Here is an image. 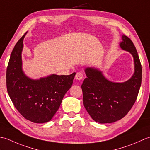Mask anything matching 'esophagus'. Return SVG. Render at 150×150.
<instances>
[{
  "mask_svg": "<svg viewBox=\"0 0 150 150\" xmlns=\"http://www.w3.org/2000/svg\"><path fill=\"white\" fill-rule=\"evenodd\" d=\"M83 78V75H82V73L81 72H78L76 73V75H75V79H77V80H81Z\"/></svg>",
  "mask_w": 150,
  "mask_h": 150,
  "instance_id": "34e87169",
  "label": "esophagus"
}]
</instances>
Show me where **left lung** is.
I'll list each match as a JSON object with an SVG mask.
<instances>
[{
    "label": "left lung",
    "instance_id": "left-lung-1",
    "mask_svg": "<svg viewBox=\"0 0 150 150\" xmlns=\"http://www.w3.org/2000/svg\"><path fill=\"white\" fill-rule=\"evenodd\" d=\"M120 48L129 52L134 61V73L124 82L111 81L99 69H84L86 78L81 88L86 110L95 122L112 123L126 115L137 97L142 81V67L134 44L126 35L122 36Z\"/></svg>",
    "mask_w": 150,
    "mask_h": 150
}]
</instances>
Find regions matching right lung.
Segmentation results:
<instances>
[{
  "mask_svg": "<svg viewBox=\"0 0 150 150\" xmlns=\"http://www.w3.org/2000/svg\"><path fill=\"white\" fill-rule=\"evenodd\" d=\"M25 33L16 44L6 71L9 97L22 116L34 123L52 120L66 93L71 87L75 73L69 75L52 74L39 79L28 77L22 69V52Z\"/></svg>",
  "mask_w": 150,
  "mask_h": 150,
  "instance_id": "add662e5",
  "label": "right lung"
}]
</instances>
